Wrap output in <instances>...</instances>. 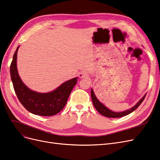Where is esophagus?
<instances>
[{"instance_id": "34e87169", "label": "esophagus", "mask_w": 160, "mask_h": 160, "mask_svg": "<svg viewBox=\"0 0 160 160\" xmlns=\"http://www.w3.org/2000/svg\"><path fill=\"white\" fill-rule=\"evenodd\" d=\"M79 77L80 79H85V78H88V75L85 72H81L79 73Z\"/></svg>"}]
</instances>
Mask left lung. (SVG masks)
<instances>
[{
	"label": "left lung",
	"mask_w": 160,
	"mask_h": 160,
	"mask_svg": "<svg viewBox=\"0 0 160 160\" xmlns=\"http://www.w3.org/2000/svg\"><path fill=\"white\" fill-rule=\"evenodd\" d=\"M146 93L142 97L141 99H140L138 102L133 106V107L131 108L130 109H129L128 110L122 111V112H115V111H113L110 110L109 109H108L102 103L100 102V101L98 100V99L97 98V97L95 96L93 89H91V99H92V101H93V103L95 108L97 109V111H98L100 114H101L103 116H105V117H107V118H122V117H123V116L128 115V114L133 112V111L136 109L140 105V104L143 102V101L144 100L145 98H146Z\"/></svg>",
	"instance_id": "left-lung-1"
}]
</instances>
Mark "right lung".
<instances>
[{
  "label": "right lung",
  "mask_w": 160,
  "mask_h": 160,
  "mask_svg": "<svg viewBox=\"0 0 160 160\" xmlns=\"http://www.w3.org/2000/svg\"><path fill=\"white\" fill-rule=\"evenodd\" d=\"M19 47L14 53L10 67L11 80L18 100L27 111L35 115L52 116L59 113L65 106L78 77L65 81L49 93H39L30 89L24 84L17 71V60Z\"/></svg>",
  "instance_id": "obj_1"
}]
</instances>
